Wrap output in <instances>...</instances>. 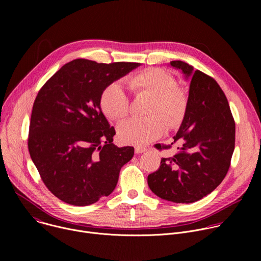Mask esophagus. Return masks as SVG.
Wrapping results in <instances>:
<instances>
[{
    "mask_svg": "<svg viewBox=\"0 0 261 261\" xmlns=\"http://www.w3.org/2000/svg\"><path fill=\"white\" fill-rule=\"evenodd\" d=\"M144 151H145V147L138 146V145L135 146V153H136V154H141V153H143Z\"/></svg>",
    "mask_w": 261,
    "mask_h": 261,
    "instance_id": "esophagus-1",
    "label": "esophagus"
}]
</instances>
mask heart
<instances>
[{"label": "heart", "mask_w": 261, "mask_h": 261, "mask_svg": "<svg viewBox=\"0 0 261 261\" xmlns=\"http://www.w3.org/2000/svg\"><path fill=\"white\" fill-rule=\"evenodd\" d=\"M127 84L135 96L152 98L146 111L148 119H130L119 126L118 134L122 142L144 145L159 138L165 131L177 129L187 110V96L177 88L173 75L160 68H150L127 79ZM103 113L111 120L122 121L130 111V100L124 89L111 84L104 89L100 98Z\"/></svg>", "instance_id": "heart-1"}]
</instances>
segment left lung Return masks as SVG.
Returning <instances> with one entry per match:
<instances>
[{"label":"left lung","instance_id":"left-lung-1","mask_svg":"<svg viewBox=\"0 0 261 261\" xmlns=\"http://www.w3.org/2000/svg\"><path fill=\"white\" fill-rule=\"evenodd\" d=\"M170 65L191 77L182 123L170 144H155L170 150L157 171L148 174V187L162 199L176 203L195 202L224 179L234 150L236 123L227 98L217 82L181 61Z\"/></svg>","mask_w":261,"mask_h":261}]
</instances>
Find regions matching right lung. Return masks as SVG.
<instances>
[{"instance_id": "1", "label": "right lung", "mask_w": 261, "mask_h": 261, "mask_svg": "<svg viewBox=\"0 0 261 261\" xmlns=\"http://www.w3.org/2000/svg\"><path fill=\"white\" fill-rule=\"evenodd\" d=\"M139 65L73 60L37 95L29 152L47 189L62 201L90 205L115 190L134 147L113 143L116 130L101 111L100 98L106 87Z\"/></svg>"}]
</instances>
